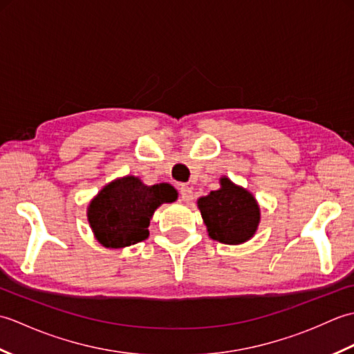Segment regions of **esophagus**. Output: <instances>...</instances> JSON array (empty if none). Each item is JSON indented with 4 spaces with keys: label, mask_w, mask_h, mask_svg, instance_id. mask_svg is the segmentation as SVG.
I'll return each instance as SVG.
<instances>
[{
    "label": "esophagus",
    "mask_w": 354,
    "mask_h": 354,
    "mask_svg": "<svg viewBox=\"0 0 354 354\" xmlns=\"http://www.w3.org/2000/svg\"><path fill=\"white\" fill-rule=\"evenodd\" d=\"M179 196H181L184 202H190L193 199V190L189 185H181V189H179Z\"/></svg>",
    "instance_id": "1"
}]
</instances>
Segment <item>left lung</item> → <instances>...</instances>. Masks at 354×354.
<instances>
[{
  "instance_id": "obj_1",
  "label": "left lung",
  "mask_w": 354,
  "mask_h": 354,
  "mask_svg": "<svg viewBox=\"0 0 354 354\" xmlns=\"http://www.w3.org/2000/svg\"><path fill=\"white\" fill-rule=\"evenodd\" d=\"M221 189L198 201L208 236L221 243L239 245L250 240L260 222V208L252 194L221 179Z\"/></svg>"
}]
</instances>
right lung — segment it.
<instances>
[{"label": "right lung", "mask_w": 354, "mask_h": 354, "mask_svg": "<svg viewBox=\"0 0 354 354\" xmlns=\"http://www.w3.org/2000/svg\"><path fill=\"white\" fill-rule=\"evenodd\" d=\"M178 198L170 184L145 185L138 178L126 176L106 185L88 208V221L97 240L106 248H123L149 236L155 209Z\"/></svg>", "instance_id": "obj_1"}]
</instances>
